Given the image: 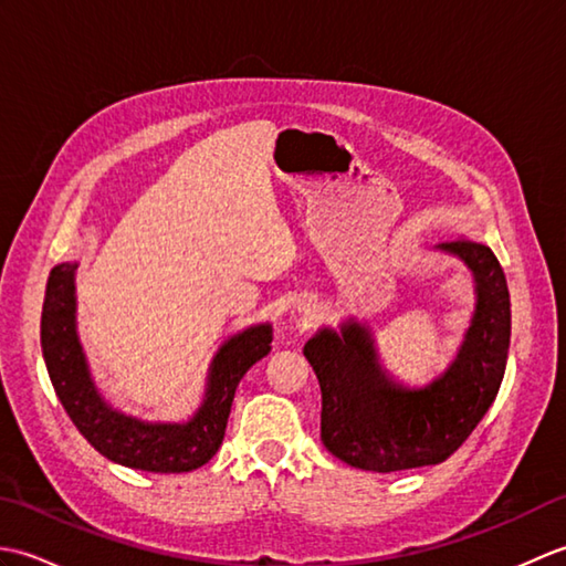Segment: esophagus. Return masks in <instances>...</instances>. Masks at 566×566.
Returning a JSON list of instances; mask_svg holds the SVG:
<instances>
[{
  "instance_id": "esophagus-1",
  "label": "esophagus",
  "mask_w": 566,
  "mask_h": 566,
  "mask_svg": "<svg viewBox=\"0 0 566 566\" xmlns=\"http://www.w3.org/2000/svg\"><path fill=\"white\" fill-rule=\"evenodd\" d=\"M302 311L306 316H311V314H316V304H311V302H302Z\"/></svg>"
}]
</instances>
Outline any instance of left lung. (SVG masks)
I'll use <instances>...</instances> for the list:
<instances>
[{
	"instance_id": "obj_1",
	"label": "left lung",
	"mask_w": 566,
	"mask_h": 566,
	"mask_svg": "<svg viewBox=\"0 0 566 566\" xmlns=\"http://www.w3.org/2000/svg\"><path fill=\"white\" fill-rule=\"evenodd\" d=\"M436 250L464 262L474 311L448 369L408 387L384 367L369 323L345 318L304 345L321 384V440L365 472L440 464L472 436L501 389L511 347V294L491 248L472 240Z\"/></svg>"
}]
</instances>
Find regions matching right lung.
<instances>
[{"instance_id": "add662e5", "label": "right lung", "mask_w": 566, "mask_h": 566, "mask_svg": "<svg viewBox=\"0 0 566 566\" xmlns=\"http://www.w3.org/2000/svg\"><path fill=\"white\" fill-rule=\"evenodd\" d=\"M80 262L55 264L48 276L41 347L60 403L94 450L143 472L179 474L219 452L233 396L245 371L272 350V326L255 323L228 335L216 350L199 408L187 420H143L118 411L92 379L77 335L75 272Z\"/></svg>"}]
</instances>
